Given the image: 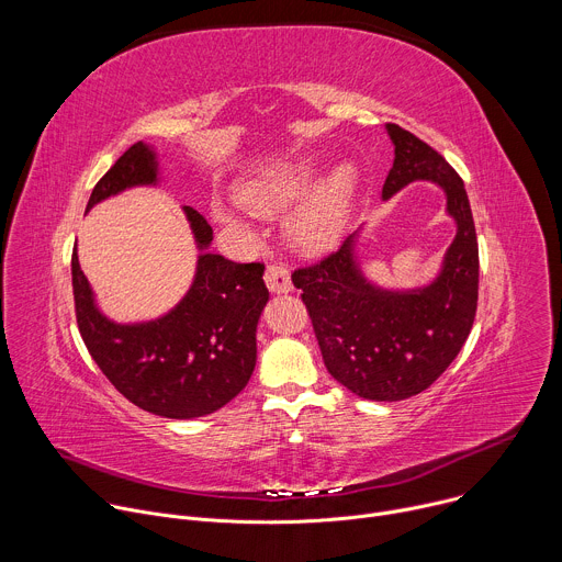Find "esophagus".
I'll list each match as a JSON object with an SVG mask.
<instances>
[{
  "mask_svg": "<svg viewBox=\"0 0 562 562\" xmlns=\"http://www.w3.org/2000/svg\"><path fill=\"white\" fill-rule=\"evenodd\" d=\"M265 282H267L269 291H273V293H289L293 289L289 269L282 265H269L265 271Z\"/></svg>",
  "mask_w": 562,
  "mask_h": 562,
  "instance_id": "obj_1",
  "label": "esophagus"
}]
</instances>
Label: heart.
<instances>
[{"label":"heart","instance_id":"b5f03b06","mask_svg":"<svg viewBox=\"0 0 562 562\" xmlns=\"http://www.w3.org/2000/svg\"><path fill=\"white\" fill-rule=\"evenodd\" d=\"M313 182L315 167L308 159H291L271 165L239 184L237 200L254 215L280 217L304 196L286 217V237L300 254H325L338 245L347 226L358 191V171L342 162L311 190ZM215 217L228 226H243L226 209H215Z\"/></svg>","mask_w":562,"mask_h":562}]
</instances>
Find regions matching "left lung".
<instances>
[{"label":"left lung","mask_w":562,"mask_h":562,"mask_svg":"<svg viewBox=\"0 0 562 562\" xmlns=\"http://www.w3.org/2000/svg\"><path fill=\"white\" fill-rule=\"evenodd\" d=\"M386 133L395 157L382 198L429 180L445 191L447 213L456 220L438 278L412 291L373 286L356 260V233L338 251L291 276L325 367L351 393L375 403H395L431 386L460 353L477 306V239L460 176L414 133L397 124H386Z\"/></svg>","instance_id":"8db88e82"}]
</instances>
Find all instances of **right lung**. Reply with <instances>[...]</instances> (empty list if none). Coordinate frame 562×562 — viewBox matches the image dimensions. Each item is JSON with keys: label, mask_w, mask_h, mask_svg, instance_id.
<instances>
[{"label": "right lung", "mask_w": 562, "mask_h": 562, "mask_svg": "<svg viewBox=\"0 0 562 562\" xmlns=\"http://www.w3.org/2000/svg\"><path fill=\"white\" fill-rule=\"evenodd\" d=\"M144 184H157V157L137 142L95 184L87 211ZM184 213L202 251L195 278L180 304L150 323L109 319L79 269L77 249L70 260L77 327L89 353L135 407L176 420L213 414L247 386L256 369L258 319L269 300L265 265H239L206 251L211 224L191 206Z\"/></svg>", "instance_id": "add662e5"}]
</instances>
